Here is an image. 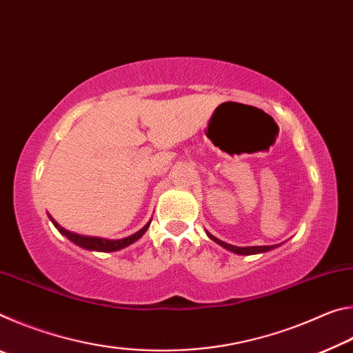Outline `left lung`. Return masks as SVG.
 Masks as SVG:
<instances>
[{
  "label": "left lung",
  "instance_id": "8db88e82",
  "mask_svg": "<svg viewBox=\"0 0 353 353\" xmlns=\"http://www.w3.org/2000/svg\"><path fill=\"white\" fill-rule=\"evenodd\" d=\"M207 235H208V238H210V240H213L214 243H218L219 246H223L224 249L230 250V252H234V254H240V255L263 254V252H268V250H272V249L279 248V244H274V246H248V248H238V246H232V244H227V243H224V241L218 240L216 236H213L212 234H208V232H207Z\"/></svg>",
  "mask_w": 353,
  "mask_h": 353
}]
</instances>
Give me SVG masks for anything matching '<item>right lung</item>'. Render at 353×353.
<instances>
[{"mask_svg":"<svg viewBox=\"0 0 353 353\" xmlns=\"http://www.w3.org/2000/svg\"><path fill=\"white\" fill-rule=\"evenodd\" d=\"M50 219L52 221V224L56 225V229L61 232L62 235H65L68 238L70 241H73L74 244H77V246H81L83 249H88V250H98V252H115V250H119V249H124L130 246V244L135 243L137 240H140V238L143 236V234L148 230L149 224H151V221L143 227V229H140L139 232H135L134 235H130L128 238H121V240H105V238H98V236H82V235H77V234H73V232H70L67 229H63L62 225H59L57 221L54 218Z\"/></svg>","mask_w":353,"mask_h":353,"instance_id":"1","label":"right lung"}]
</instances>
